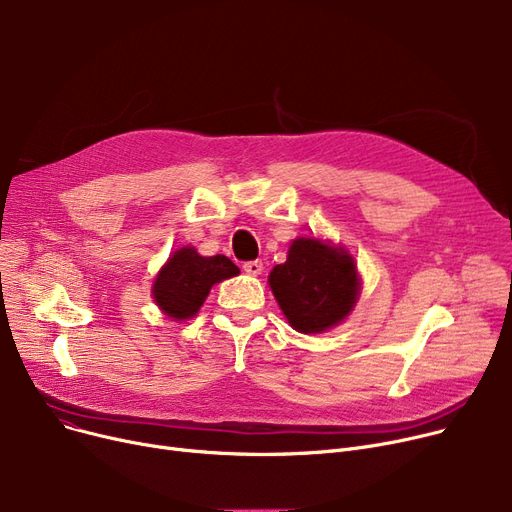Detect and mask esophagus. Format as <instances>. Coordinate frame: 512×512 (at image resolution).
<instances>
[{"label": "esophagus", "mask_w": 512, "mask_h": 512, "mask_svg": "<svg viewBox=\"0 0 512 512\" xmlns=\"http://www.w3.org/2000/svg\"><path fill=\"white\" fill-rule=\"evenodd\" d=\"M242 270H245L249 276H259L263 272V263L261 261H247L242 265Z\"/></svg>", "instance_id": "esophagus-1"}]
</instances>
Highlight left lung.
I'll use <instances>...</instances> for the list:
<instances>
[{
	"label": "left lung",
	"instance_id": "obj_1",
	"mask_svg": "<svg viewBox=\"0 0 512 512\" xmlns=\"http://www.w3.org/2000/svg\"><path fill=\"white\" fill-rule=\"evenodd\" d=\"M267 282L288 324L303 334L338 326L361 290L355 259L319 238L292 240L286 261L274 267Z\"/></svg>",
	"mask_w": 512,
	"mask_h": 512
}]
</instances>
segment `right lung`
I'll list each match as a JSON object with an SVG mask.
<instances>
[{"label": "right lung", "instance_id": "add662e5", "mask_svg": "<svg viewBox=\"0 0 512 512\" xmlns=\"http://www.w3.org/2000/svg\"><path fill=\"white\" fill-rule=\"evenodd\" d=\"M236 274L240 270L228 257H201L195 247H182L161 267L151 292L164 315L184 321L199 313L213 284Z\"/></svg>", "mask_w": 512, "mask_h": 512}]
</instances>
